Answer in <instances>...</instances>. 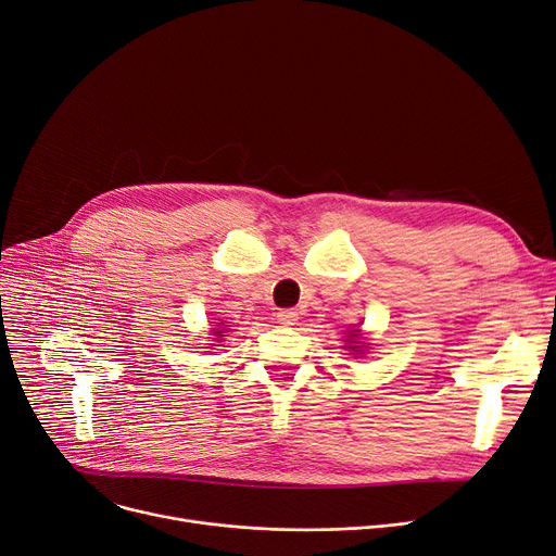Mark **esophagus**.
Returning <instances> with one entry per match:
<instances>
[{"instance_id":"1","label":"esophagus","mask_w":556,"mask_h":556,"mask_svg":"<svg viewBox=\"0 0 556 556\" xmlns=\"http://www.w3.org/2000/svg\"><path fill=\"white\" fill-rule=\"evenodd\" d=\"M298 317H300V313L295 308H283L277 313V323L283 327H293L298 323Z\"/></svg>"}]
</instances>
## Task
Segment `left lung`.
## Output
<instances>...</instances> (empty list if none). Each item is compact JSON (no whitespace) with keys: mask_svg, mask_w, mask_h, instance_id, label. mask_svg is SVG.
Instances as JSON below:
<instances>
[{"mask_svg":"<svg viewBox=\"0 0 556 556\" xmlns=\"http://www.w3.org/2000/svg\"><path fill=\"white\" fill-rule=\"evenodd\" d=\"M352 338H354V333H352ZM349 349H356V346H349Z\"/></svg>","mask_w":556,"mask_h":556,"instance_id":"1","label":"left lung"}]
</instances>
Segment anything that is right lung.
<instances>
[{
  "label": "right lung",
  "instance_id": "right-lung-1",
  "mask_svg": "<svg viewBox=\"0 0 556 556\" xmlns=\"http://www.w3.org/2000/svg\"><path fill=\"white\" fill-rule=\"evenodd\" d=\"M216 325V323H214ZM214 333H223V331H214Z\"/></svg>",
  "mask_w": 556,
  "mask_h": 556
}]
</instances>
